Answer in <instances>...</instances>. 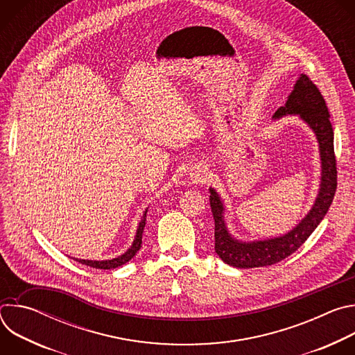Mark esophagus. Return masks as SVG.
Returning a JSON list of instances; mask_svg holds the SVG:
<instances>
[{"instance_id":"1","label":"esophagus","mask_w":355,"mask_h":355,"mask_svg":"<svg viewBox=\"0 0 355 355\" xmlns=\"http://www.w3.org/2000/svg\"><path fill=\"white\" fill-rule=\"evenodd\" d=\"M189 178L192 184H204L208 181V173L202 167H195L189 173Z\"/></svg>"}]
</instances>
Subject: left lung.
Returning a JSON list of instances; mask_svg holds the SVG:
<instances>
[{"label": "left lung", "mask_w": 355, "mask_h": 355, "mask_svg": "<svg viewBox=\"0 0 355 355\" xmlns=\"http://www.w3.org/2000/svg\"><path fill=\"white\" fill-rule=\"evenodd\" d=\"M297 116L316 136L320 155V184L312 208L288 233L264 240H240L234 237L225 219V204L219 192L209 188V202L215 219V251L229 266L236 268L267 267L291 256L319 226L326 216L337 188L334 157V133L324 99L308 76L299 74L293 89L272 119Z\"/></svg>", "instance_id": "left-lung-1"}]
</instances>
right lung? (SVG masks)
Here are the masks:
<instances>
[{
    "label": "right lung",
    "mask_w": 355,
    "mask_h": 355,
    "mask_svg": "<svg viewBox=\"0 0 355 355\" xmlns=\"http://www.w3.org/2000/svg\"><path fill=\"white\" fill-rule=\"evenodd\" d=\"M147 209L144 211V214H143V216H141V219L139 222V226H137V230H136V236H135V240H133L132 245L123 252V254H121V256H118L115 259H111V260H83V259H74V260L81 263V264H85L88 267L99 268V270L118 268V267L126 264L128 261H130L135 257L136 252L140 250V247H141V236H143V230H144V225H146Z\"/></svg>",
    "instance_id": "1"
}]
</instances>
